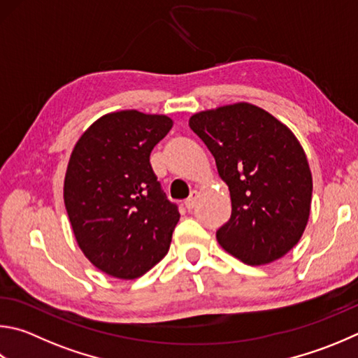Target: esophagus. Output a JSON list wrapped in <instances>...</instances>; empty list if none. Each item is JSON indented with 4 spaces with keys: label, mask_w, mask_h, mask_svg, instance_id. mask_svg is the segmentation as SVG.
Instances as JSON below:
<instances>
[{
    "label": "esophagus",
    "mask_w": 358,
    "mask_h": 358,
    "mask_svg": "<svg viewBox=\"0 0 358 358\" xmlns=\"http://www.w3.org/2000/svg\"><path fill=\"white\" fill-rule=\"evenodd\" d=\"M197 199H199V191H192L191 192V196L186 199V201H185V205H186V208L187 210H192L194 206H196V203H197Z\"/></svg>",
    "instance_id": "34e87169"
}]
</instances>
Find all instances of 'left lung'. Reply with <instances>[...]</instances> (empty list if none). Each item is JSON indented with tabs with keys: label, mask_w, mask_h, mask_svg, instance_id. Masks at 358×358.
<instances>
[{
	"label": "left lung",
	"mask_w": 358,
	"mask_h": 358,
	"mask_svg": "<svg viewBox=\"0 0 358 358\" xmlns=\"http://www.w3.org/2000/svg\"><path fill=\"white\" fill-rule=\"evenodd\" d=\"M189 127L230 189L231 217L217 230V243L250 266L287 255L307 227L313 191L307 155L294 133L245 101L194 114Z\"/></svg>",
	"instance_id": "left-lung-1"
}]
</instances>
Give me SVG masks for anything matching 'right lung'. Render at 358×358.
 Listing matches in <instances>:
<instances>
[{
  "mask_svg": "<svg viewBox=\"0 0 358 358\" xmlns=\"http://www.w3.org/2000/svg\"><path fill=\"white\" fill-rule=\"evenodd\" d=\"M164 114L125 109L101 115L71 150L64 203L78 245L96 269L133 280L166 257L180 220L150 166L171 131Z\"/></svg>",
  "mask_w": 358,
  "mask_h": 358,
  "instance_id": "obj_1",
  "label": "right lung"
}]
</instances>
